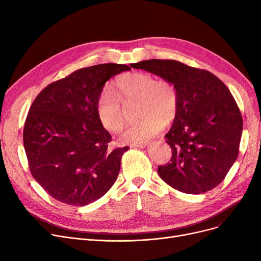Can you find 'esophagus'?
<instances>
[{"label":"esophagus","mask_w":261,"mask_h":261,"mask_svg":"<svg viewBox=\"0 0 261 261\" xmlns=\"http://www.w3.org/2000/svg\"><path fill=\"white\" fill-rule=\"evenodd\" d=\"M148 145V142H140V143H132L130 144V147L131 148H144Z\"/></svg>","instance_id":"34e87169"}]
</instances>
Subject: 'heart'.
Masks as SVG:
<instances>
[{
    "label": "heart",
    "mask_w": 261,
    "mask_h": 261,
    "mask_svg": "<svg viewBox=\"0 0 261 261\" xmlns=\"http://www.w3.org/2000/svg\"><path fill=\"white\" fill-rule=\"evenodd\" d=\"M103 89L96 97L95 110L100 125L109 132H119L125 123L123 107L139 103L141 121L126 128L119 142L139 143L158 134L164 123L172 122L179 111V93L168 80H158L153 75L131 72L116 79L113 90ZM122 104L120 105V103Z\"/></svg>",
    "instance_id": "obj_1"
}]
</instances>
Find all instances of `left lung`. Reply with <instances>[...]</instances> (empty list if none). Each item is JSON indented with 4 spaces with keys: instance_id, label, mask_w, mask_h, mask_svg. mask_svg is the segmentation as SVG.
Returning a JSON list of instances; mask_svg holds the SVG:
<instances>
[{
    "instance_id": "1",
    "label": "left lung",
    "mask_w": 261,
    "mask_h": 261,
    "mask_svg": "<svg viewBox=\"0 0 261 261\" xmlns=\"http://www.w3.org/2000/svg\"><path fill=\"white\" fill-rule=\"evenodd\" d=\"M131 67L172 82L179 93V111L165 135L172 156L159 166L161 179L191 195L218 186L237 160L243 127L227 87L211 72L176 60H145Z\"/></svg>"
}]
</instances>
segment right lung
<instances>
[{"instance_id": "add662e5", "label": "right lung", "mask_w": 261, "mask_h": 261, "mask_svg": "<svg viewBox=\"0 0 261 261\" xmlns=\"http://www.w3.org/2000/svg\"><path fill=\"white\" fill-rule=\"evenodd\" d=\"M129 70L117 63L80 68L35 98L23 144L34 179L54 199L85 206L115 183L129 147H108L112 136L100 125L95 101L110 78Z\"/></svg>"}]
</instances>
